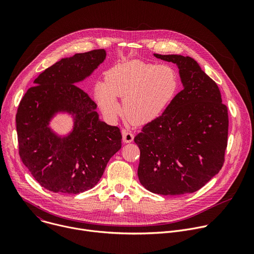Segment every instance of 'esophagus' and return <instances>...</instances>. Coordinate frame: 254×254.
I'll return each mask as SVG.
<instances>
[{"label": "esophagus", "mask_w": 254, "mask_h": 254, "mask_svg": "<svg viewBox=\"0 0 254 254\" xmlns=\"http://www.w3.org/2000/svg\"><path fill=\"white\" fill-rule=\"evenodd\" d=\"M122 135H123V141L125 143H130L133 141L134 139V135L130 132V131H126V130H123L122 132Z\"/></svg>", "instance_id": "obj_1"}]
</instances>
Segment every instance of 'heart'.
Instances as JSON below:
<instances>
[{
    "label": "heart",
    "instance_id": "heart-1",
    "mask_svg": "<svg viewBox=\"0 0 254 254\" xmlns=\"http://www.w3.org/2000/svg\"><path fill=\"white\" fill-rule=\"evenodd\" d=\"M178 87V77L172 67L129 61L106 72V81L96 83L95 98L109 118L120 114L117 97L123 98L125 116L130 122L140 125L160 116L174 100Z\"/></svg>",
    "mask_w": 254,
    "mask_h": 254
}]
</instances>
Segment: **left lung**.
<instances>
[{
    "mask_svg": "<svg viewBox=\"0 0 254 254\" xmlns=\"http://www.w3.org/2000/svg\"><path fill=\"white\" fill-rule=\"evenodd\" d=\"M176 64L181 91L161 116L134 138L140 149L138 179L163 195L193 192L222 168L228 137V111L217 83L189 56L153 54Z\"/></svg>",
    "mask_w": 254,
    "mask_h": 254,
    "instance_id": "left-lung-1",
    "label": "left lung"
}]
</instances>
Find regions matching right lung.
I'll return each instance as SVG.
<instances>
[{
  "label": "right lung",
  "mask_w": 254,
  "mask_h": 254,
  "mask_svg": "<svg viewBox=\"0 0 254 254\" xmlns=\"http://www.w3.org/2000/svg\"><path fill=\"white\" fill-rule=\"evenodd\" d=\"M105 59L106 50L96 49L61 60L35 78V86L20 102L16 115L20 158L48 190L78 193L93 189L121 148L120 129L100 120L97 104L78 87ZM60 112L73 118L66 135L50 127Z\"/></svg>",
  "instance_id": "1"
}]
</instances>
